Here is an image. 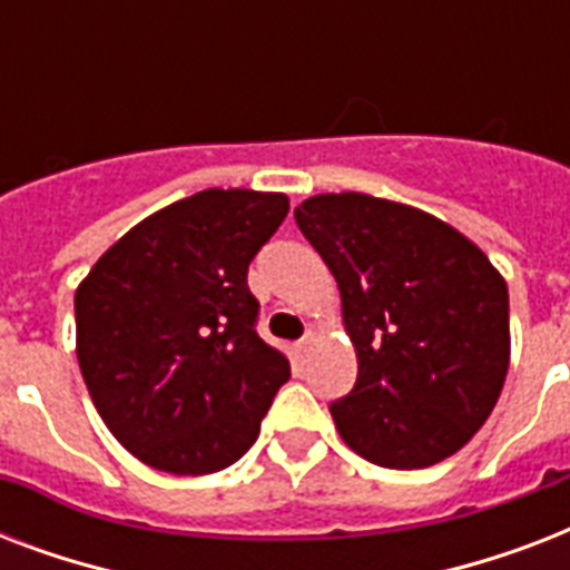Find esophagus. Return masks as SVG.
I'll use <instances>...</instances> for the list:
<instances>
[{
    "mask_svg": "<svg viewBox=\"0 0 570 570\" xmlns=\"http://www.w3.org/2000/svg\"><path fill=\"white\" fill-rule=\"evenodd\" d=\"M316 331H307V334H304L302 340H298V343H295V355L298 357H307L311 355V348H313V343H316Z\"/></svg>",
    "mask_w": 570,
    "mask_h": 570,
    "instance_id": "esophagus-1",
    "label": "esophagus"
}]
</instances>
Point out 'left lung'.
<instances>
[{
    "label": "left lung",
    "mask_w": 570,
    "mask_h": 570,
    "mask_svg": "<svg viewBox=\"0 0 570 570\" xmlns=\"http://www.w3.org/2000/svg\"><path fill=\"white\" fill-rule=\"evenodd\" d=\"M295 224L337 281L357 355L355 387L331 405L340 438L390 470L455 455L509 373L503 275L452 224L384 197L313 195Z\"/></svg>",
    "instance_id": "1"
}]
</instances>
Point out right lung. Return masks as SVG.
<instances>
[{"instance_id": "1", "label": "right lung", "mask_w": 570, "mask_h": 570, "mask_svg": "<svg viewBox=\"0 0 570 570\" xmlns=\"http://www.w3.org/2000/svg\"><path fill=\"white\" fill-rule=\"evenodd\" d=\"M286 209L284 191H197L124 233L76 286L85 387L147 468L206 476L257 441L289 357L254 331L248 263Z\"/></svg>"}]
</instances>
